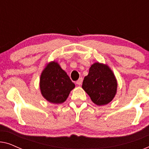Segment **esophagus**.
<instances>
[{
	"label": "esophagus",
	"mask_w": 149,
	"mask_h": 149,
	"mask_svg": "<svg viewBox=\"0 0 149 149\" xmlns=\"http://www.w3.org/2000/svg\"><path fill=\"white\" fill-rule=\"evenodd\" d=\"M82 82H83V78H79V80L76 82V83L78 85H81L82 84Z\"/></svg>",
	"instance_id": "esophagus-1"
}]
</instances>
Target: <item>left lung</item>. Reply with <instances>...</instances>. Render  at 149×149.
Instances as JSON below:
<instances>
[{
  "instance_id": "left-lung-1",
  "label": "left lung",
  "mask_w": 149,
  "mask_h": 149,
  "mask_svg": "<svg viewBox=\"0 0 149 149\" xmlns=\"http://www.w3.org/2000/svg\"><path fill=\"white\" fill-rule=\"evenodd\" d=\"M82 87L93 103L98 106L109 104L117 92L115 77L107 65L97 62L90 67Z\"/></svg>"
}]
</instances>
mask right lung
Returning a JSON list of instances; mask_svg holds the SVG:
<instances>
[{
    "mask_svg": "<svg viewBox=\"0 0 149 149\" xmlns=\"http://www.w3.org/2000/svg\"><path fill=\"white\" fill-rule=\"evenodd\" d=\"M74 87L66 72L57 62L49 63L40 75V91L42 96L49 102H64Z\"/></svg>",
    "mask_w": 149,
    "mask_h": 149,
    "instance_id": "1",
    "label": "right lung"
}]
</instances>
